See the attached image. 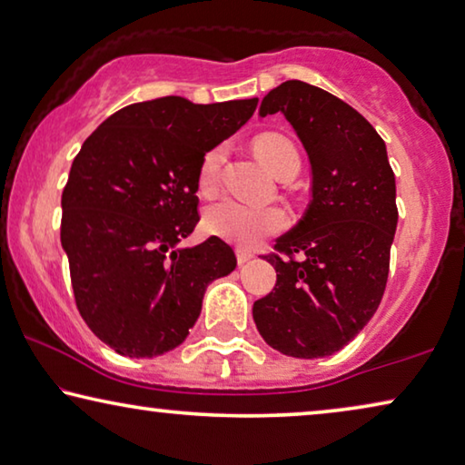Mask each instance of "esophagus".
<instances>
[{"instance_id": "obj_1", "label": "esophagus", "mask_w": 465, "mask_h": 465, "mask_svg": "<svg viewBox=\"0 0 465 465\" xmlns=\"http://www.w3.org/2000/svg\"><path fill=\"white\" fill-rule=\"evenodd\" d=\"M252 252H248V251H244V248H238V251H235V259H238V262L240 265H244V262H248L252 259Z\"/></svg>"}]
</instances>
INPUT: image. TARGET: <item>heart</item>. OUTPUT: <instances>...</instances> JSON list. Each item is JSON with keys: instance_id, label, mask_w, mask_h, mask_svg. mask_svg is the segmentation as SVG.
Masks as SVG:
<instances>
[{"instance_id": "b5f03b06", "label": "heart", "mask_w": 465, "mask_h": 465, "mask_svg": "<svg viewBox=\"0 0 465 465\" xmlns=\"http://www.w3.org/2000/svg\"><path fill=\"white\" fill-rule=\"evenodd\" d=\"M254 154L277 179L288 175L290 171H299L301 166L296 145L280 134H262L256 137ZM223 156V145H217L200 161L198 188L203 193L213 192ZM283 225H286V214L275 206H251L233 198L219 200L204 213L206 232L240 246H254L265 235L282 232Z\"/></svg>"}]
</instances>
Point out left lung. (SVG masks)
<instances>
[{"instance_id": "obj_1", "label": "left lung", "mask_w": 465, "mask_h": 465, "mask_svg": "<svg viewBox=\"0 0 465 465\" xmlns=\"http://www.w3.org/2000/svg\"><path fill=\"white\" fill-rule=\"evenodd\" d=\"M275 113L299 135L313 179L307 213L277 238V252L265 254L277 282L252 317L262 341L283 355L328 357L382 301L399 219L394 173L378 131L325 89L282 83L259 108L261 116Z\"/></svg>"}]
</instances>
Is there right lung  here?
<instances>
[{
	"label": "right lung",
	"mask_w": 465,
	"mask_h": 465,
	"mask_svg": "<svg viewBox=\"0 0 465 465\" xmlns=\"http://www.w3.org/2000/svg\"><path fill=\"white\" fill-rule=\"evenodd\" d=\"M256 104L179 95L131 104L74 156L62 192V248L81 317L119 355L156 357L182 344L206 286L235 269L217 235L192 248L179 242L200 221V161Z\"/></svg>",
	"instance_id": "1"
}]
</instances>
